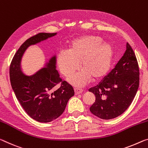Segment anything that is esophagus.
<instances>
[{
    "instance_id": "obj_1",
    "label": "esophagus",
    "mask_w": 148,
    "mask_h": 148,
    "mask_svg": "<svg viewBox=\"0 0 148 148\" xmlns=\"http://www.w3.org/2000/svg\"><path fill=\"white\" fill-rule=\"evenodd\" d=\"M74 91H75V95H77L81 94V93H82V92H83V90H82L81 89H80V88H74Z\"/></svg>"
}]
</instances>
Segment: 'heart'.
<instances>
[{
    "instance_id": "obj_1",
    "label": "heart",
    "mask_w": 148,
    "mask_h": 148,
    "mask_svg": "<svg viewBox=\"0 0 148 148\" xmlns=\"http://www.w3.org/2000/svg\"><path fill=\"white\" fill-rule=\"evenodd\" d=\"M102 43L100 37L85 36L74 40L70 44L69 50L59 52L56 58L58 69L63 76L69 77L79 67L80 72L69 79L74 85L81 86L101 78L110 69L112 60V47Z\"/></svg>"
}]
</instances>
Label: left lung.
Instances as JSON below:
<instances>
[{
  "instance_id": "8db88e82",
  "label": "left lung",
  "mask_w": 148,
  "mask_h": 148,
  "mask_svg": "<svg viewBox=\"0 0 148 148\" xmlns=\"http://www.w3.org/2000/svg\"><path fill=\"white\" fill-rule=\"evenodd\" d=\"M140 71L137 59L132 47L126 44V50L115 67L88 91L95 96L90 111L96 116L110 120L126 110L138 91Z\"/></svg>"
}]
</instances>
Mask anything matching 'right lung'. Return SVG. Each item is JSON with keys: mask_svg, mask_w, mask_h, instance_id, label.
Listing matches in <instances>:
<instances>
[{"mask_svg": "<svg viewBox=\"0 0 148 148\" xmlns=\"http://www.w3.org/2000/svg\"><path fill=\"white\" fill-rule=\"evenodd\" d=\"M57 33H39L22 44L14 56L10 65L11 86L18 101L32 119L40 122H49L62 114L67 102L75 92L66 81H62L56 69V56L45 67L31 76L25 75L21 70V60L25 51ZM62 82L56 91L53 88Z\"/></svg>", "mask_w": 148, "mask_h": 148, "instance_id": "1", "label": "right lung"}]
</instances>
